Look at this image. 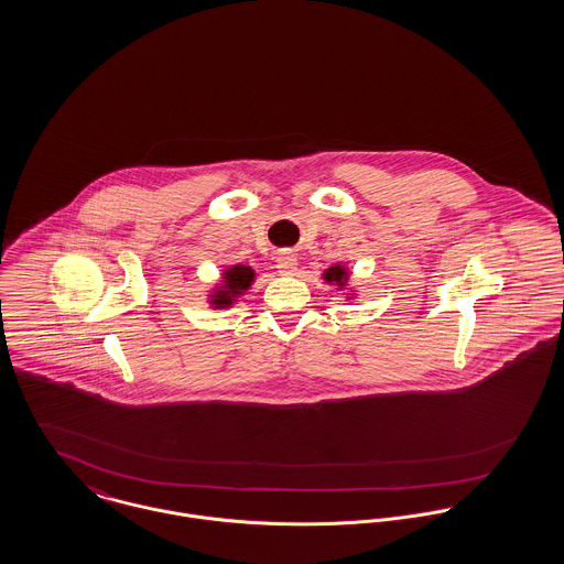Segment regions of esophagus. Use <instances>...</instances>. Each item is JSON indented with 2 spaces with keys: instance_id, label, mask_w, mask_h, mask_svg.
<instances>
[{
  "instance_id": "esophagus-1",
  "label": "esophagus",
  "mask_w": 564,
  "mask_h": 564,
  "mask_svg": "<svg viewBox=\"0 0 564 564\" xmlns=\"http://www.w3.org/2000/svg\"><path fill=\"white\" fill-rule=\"evenodd\" d=\"M276 268H279L281 274L292 276V274H296V270H299V260H296V256H292V253H283V256H279V260H276Z\"/></svg>"
}]
</instances>
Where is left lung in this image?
<instances>
[{"label": "left lung", "mask_w": 564, "mask_h": 564, "mask_svg": "<svg viewBox=\"0 0 564 564\" xmlns=\"http://www.w3.org/2000/svg\"><path fill=\"white\" fill-rule=\"evenodd\" d=\"M324 281L330 285H337V290H347V281H349V270L341 263L330 265L328 270H324ZM347 299H351V294H347Z\"/></svg>", "instance_id": "8db88e82"}]
</instances>
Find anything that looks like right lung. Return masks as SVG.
Here are the masks:
<instances>
[{
	"mask_svg": "<svg viewBox=\"0 0 564 564\" xmlns=\"http://www.w3.org/2000/svg\"><path fill=\"white\" fill-rule=\"evenodd\" d=\"M253 281H256V270L251 265H242V263L229 265L223 270V276H220L217 288L210 290L208 303L213 308H227V306L238 303V299L247 290H251Z\"/></svg>",
	"mask_w": 564,
	"mask_h": 564,
	"instance_id": "obj_1",
	"label": "right lung"
}]
</instances>
